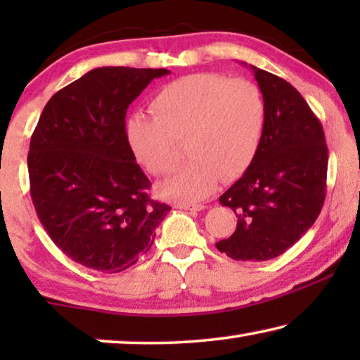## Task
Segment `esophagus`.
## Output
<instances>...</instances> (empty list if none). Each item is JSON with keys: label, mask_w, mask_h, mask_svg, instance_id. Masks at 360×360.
<instances>
[{"label": "esophagus", "mask_w": 360, "mask_h": 360, "mask_svg": "<svg viewBox=\"0 0 360 360\" xmlns=\"http://www.w3.org/2000/svg\"><path fill=\"white\" fill-rule=\"evenodd\" d=\"M175 208L186 210V211H201L205 208L203 205H195V203H176Z\"/></svg>", "instance_id": "esophagus-1"}]
</instances>
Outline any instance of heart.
I'll return each mask as SVG.
<instances>
[{"mask_svg": "<svg viewBox=\"0 0 360 360\" xmlns=\"http://www.w3.org/2000/svg\"><path fill=\"white\" fill-rule=\"evenodd\" d=\"M150 117L132 116L124 136L134 159L155 176L176 162L175 142L185 139L188 162L162 186L164 195L198 201L218 180H234L252 164L262 141L267 108L262 91L244 78L195 73L169 83L149 103Z\"/></svg>", "mask_w": 360, "mask_h": 360, "instance_id": "1", "label": "heart"}]
</instances>
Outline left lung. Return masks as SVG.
Wrapping results in <instances>:
<instances>
[{
	"mask_svg": "<svg viewBox=\"0 0 360 360\" xmlns=\"http://www.w3.org/2000/svg\"><path fill=\"white\" fill-rule=\"evenodd\" d=\"M250 70L267 120L252 164L219 196L238 226L216 248L234 260L262 262L292 248L321 213L328 146L321 122L297 88L254 65Z\"/></svg>",
	"mask_w": 360,
	"mask_h": 360,
	"instance_id": "1",
	"label": "left lung"
}]
</instances>
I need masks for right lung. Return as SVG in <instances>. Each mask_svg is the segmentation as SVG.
Returning <instances> with one entry per match:
<instances>
[{"mask_svg": "<svg viewBox=\"0 0 360 360\" xmlns=\"http://www.w3.org/2000/svg\"><path fill=\"white\" fill-rule=\"evenodd\" d=\"M167 68L101 67L57 91L27 154L31 198L53 244L77 264L116 274L154 244L172 210L126 142V111Z\"/></svg>", "mask_w": 360, "mask_h": 360, "instance_id": "1", "label": "right lung"}]
</instances>
